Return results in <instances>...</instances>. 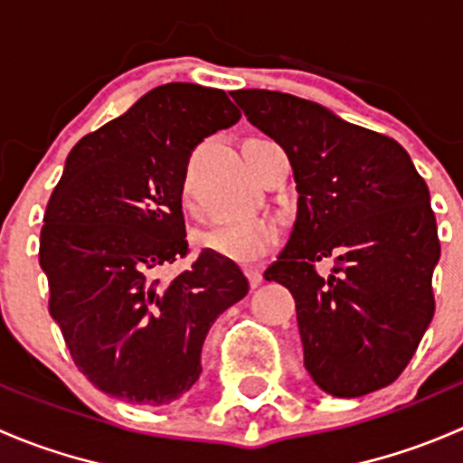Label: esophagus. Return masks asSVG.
<instances>
[{
	"label": "esophagus",
	"instance_id": "1",
	"mask_svg": "<svg viewBox=\"0 0 463 463\" xmlns=\"http://www.w3.org/2000/svg\"><path fill=\"white\" fill-rule=\"evenodd\" d=\"M244 273H246V278H249L250 287H253V288L260 287V284H261V273H260L258 269H246Z\"/></svg>",
	"mask_w": 463,
	"mask_h": 463
}]
</instances>
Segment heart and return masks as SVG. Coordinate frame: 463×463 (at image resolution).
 Here are the masks:
<instances>
[{
    "mask_svg": "<svg viewBox=\"0 0 463 463\" xmlns=\"http://www.w3.org/2000/svg\"><path fill=\"white\" fill-rule=\"evenodd\" d=\"M199 246L237 264H253L270 253L279 241L278 223L270 219L217 223L197 235Z\"/></svg>",
    "mask_w": 463,
    "mask_h": 463,
    "instance_id": "1",
    "label": "heart"
}]
</instances>
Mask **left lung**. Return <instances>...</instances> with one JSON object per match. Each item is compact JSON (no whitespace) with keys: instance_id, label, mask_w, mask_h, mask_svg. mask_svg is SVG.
I'll use <instances>...</instances> for the list:
<instances>
[{"instance_id":"left-lung-1","label":"left lung","mask_w":463,"mask_h":463,"mask_svg":"<svg viewBox=\"0 0 463 463\" xmlns=\"http://www.w3.org/2000/svg\"><path fill=\"white\" fill-rule=\"evenodd\" d=\"M231 96L296 176L291 240L264 278L296 300L307 372L340 399L390 385L434 316L441 246L426 181L394 138L318 102L269 89ZM325 257L335 258L329 276L315 269Z\"/></svg>"}]
</instances>
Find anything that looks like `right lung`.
<instances>
[{
    "label": "right lung",
    "instance_id": "add662e5",
    "mask_svg": "<svg viewBox=\"0 0 463 463\" xmlns=\"http://www.w3.org/2000/svg\"><path fill=\"white\" fill-rule=\"evenodd\" d=\"M237 120L222 89H152L76 143L46 203L49 314L78 370L114 399H181L202 374L213 322L249 293L240 266L205 249L176 278L156 275L190 253L181 210L190 154Z\"/></svg>",
    "mask_w": 463,
    "mask_h": 463
}]
</instances>
